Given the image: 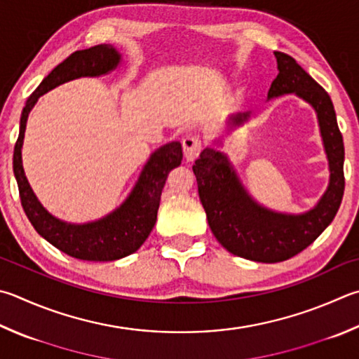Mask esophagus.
<instances>
[{"label": "esophagus", "mask_w": 359, "mask_h": 359, "mask_svg": "<svg viewBox=\"0 0 359 359\" xmlns=\"http://www.w3.org/2000/svg\"><path fill=\"white\" fill-rule=\"evenodd\" d=\"M182 146H184V155L187 161L196 160L202 151V142L199 140V136H193V135L187 136V138H184V141H182Z\"/></svg>", "instance_id": "obj_1"}]
</instances>
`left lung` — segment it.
<instances>
[{"label": "left lung", "mask_w": 359, "mask_h": 359, "mask_svg": "<svg viewBox=\"0 0 359 359\" xmlns=\"http://www.w3.org/2000/svg\"><path fill=\"white\" fill-rule=\"evenodd\" d=\"M275 56L279 74L269 89V100L295 93L317 113L330 165V185L317 205L302 215L278 213L259 205L245 190L227 155L213 147H205L193 165L213 236L233 256L264 264L287 260L314 242L334 219L345 188L344 141L333 102L292 56L281 51H275ZM248 117L250 113L232 114L229 126H242Z\"/></svg>", "instance_id": "8db88e82"}]
</instances>
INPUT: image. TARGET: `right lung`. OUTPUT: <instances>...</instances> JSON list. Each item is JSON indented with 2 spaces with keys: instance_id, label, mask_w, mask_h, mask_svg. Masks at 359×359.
Segmentation results:
<instances>
[{
  "instance_id": "right-lung-1",
  "label": "right lung",
  "mask_w": 359,
  "mask_h": 359,
  "mask_svg": "<svg viewBox=\"0 0 359 359\" xmlns=\"http://www.w3.org/2000/svg\"><path fill=\"white\" fill-rule=\"evenodd\" d=\"M121 55L113 45L102 43L86 50H78L56 66L43 78L32 93L22 111L20 133L14 147V174L18 184L22 205L34 229L47 242L67 256L94 262L117 260L135 252L146 242L157 221L160 196L166 184L168 174L182 161V146L179 141L168 142L157 149L147 160L130 196L121 207L107 217L93 223L70 224L55 218L37 201L26 179L22 165V146L26 121L39 97L60 84L80 76L105 75L117 67Z\"/></svg>"
}]
</instances>
